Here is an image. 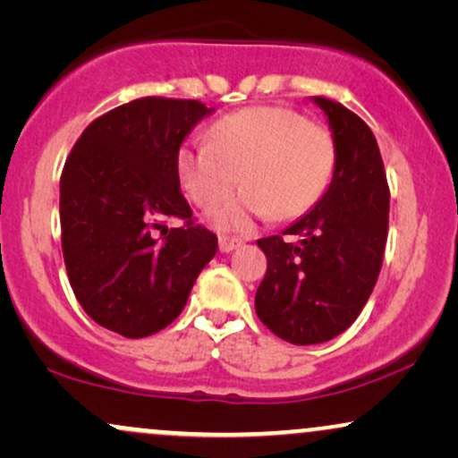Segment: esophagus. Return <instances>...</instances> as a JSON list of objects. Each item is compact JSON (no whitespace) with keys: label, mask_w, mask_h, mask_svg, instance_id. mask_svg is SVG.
I'll return each mask as SVG.
<instances>
[{"label":"esophagus","mask_w":458,"mask_h":458,"mask_svg":"<svg viewBox=\"0 0 458 458\" xmlns=\"http://www.w3.org/2000/svg\"><path fill=\"white\" fill-rule=\"evenodd\" d=\"M241 243H243V241L236 239V236H228V234L219 236V250H222V251H233V250H236V247H239Z\"/></svg>","instance_id":"34e87169"}]
</instances>
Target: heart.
Returning <instances> with one entry per match:
<instances>
[{
  "label": "heart",
  "instance_id": "1",
  "mask_svg": "<svg viewBox=\"0 0 458 458\" xmlns=\"http://www.w3.org/2000/svg\"><path fill=\"white\" fill-rule=\"evenodd\" d=\"M335 146L325 124L280 105H259L219 118L208 144L185 141L176 172L187 196L211 208L247 185L236 202L213 213L217 228H239L250 215L293 219L303 215L327 187Z\"/></svg>",
  "mask_w": 458,
  "mask_h": 458
}]
</instances>
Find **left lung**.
<instances>
[{"mask_svg": "<svg viewBox=\"0 0 458 458\" xmlns=\"http://www.w3.org/2000/svg\"><path fill=\"white\" fill-rule=\"evenodd\" d=\"M334 131L327 191L282 234L259 239L267 273L256 314L291 344H318L353 325L383 265L390 187L375 135L344 105L314 97Z\"/></svg>", "mask_w": 458, "mask_h": 458, "instance_id": "8db88e82", "label": "left lung"}]
</instances>
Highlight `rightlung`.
<instances>
[{
	"label": "right lung",
	"instance_id": "right-lung-1",
	"mask_svg": "<svg viewBox=\"0 0 458 458\" xmlns=\"http://www.w3.org/2000/svg\"><path fill=\"white\" fill-rule=\"evenodd\" d=\"M211 112L187 98L124 103L92 120L64 163L68 282L88 317L124 338L167 327L217 251V236L193 222L176 172L182 140ZM170 216L183 219L181 229L162 227Z\"/></svg>",
	"mask_w": 458,
	"mask_h": 458
}]
</instances>
